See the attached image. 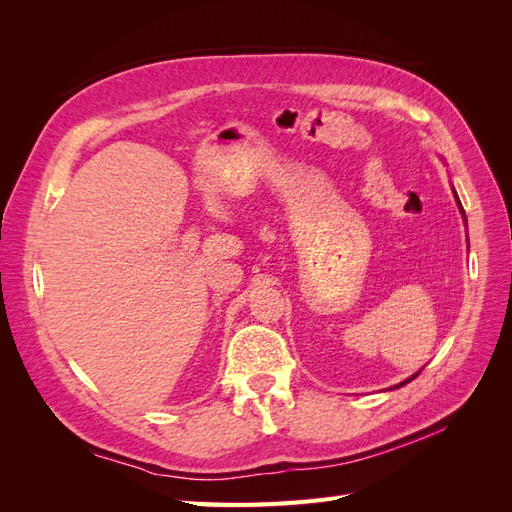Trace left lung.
Masks as SVG:
<instances>
[{
  "instance_id": "8db88e82",
  "label": "left lung",
  "mask_w": 512,
  "mask_h": 512,
  "mask_svg": "<svg viewBox=\"0 0 512 512\" xmlns=\"http://www.w3.org/2000/svg\"><path fill=\"white\" fill-rule=\"evenodd\" d=\"M457 203H459V198H457ZM416 376H418V374H414V376H412V378H410V380H414V378H416ZM410 380H406V382H401V384H397V386H404V384H408V382H410Z\"/></svg>"
}]
</instances>
